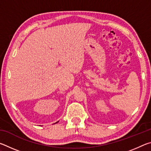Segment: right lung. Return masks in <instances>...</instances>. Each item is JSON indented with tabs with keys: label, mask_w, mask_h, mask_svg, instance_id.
Here are the masks:
<instances>
[{
	"label": "right lung",
	"mask_w": 151,
	"mask_h": 151,
	"mask_svg": "<svg viewBox=\"0 0 151 151\" xmlns=\"http://www.w3.org/2000/svg\"><path fill=\"white\" fill-rule=\"evenodd\" d=\"M56 122V123H57V122Z\"/></svg>",
	"instance_id": "obj_1"
}]
</instances>
